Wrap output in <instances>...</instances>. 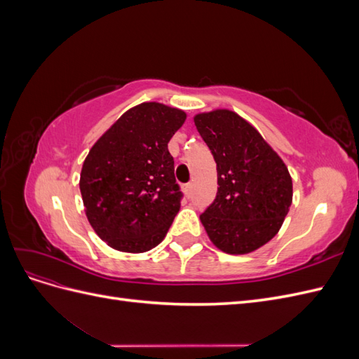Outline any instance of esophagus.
Here are the masks:
<instances>
[{
    "label": "esophagus",
    "mask_w": 359,
    "mask_h": 359,
    "mask_svg": "<svg viewBox=\"0 0 359 359\" xmlns=\"http://www.w3.org/2000/svg\"><path fill=\"white\" fill-rule=\"evenodd\" d=\"M184 191H186V194L190 198L193 194V184H190V182L186 184V186H184Z\"/></svg>",
    "instance_id": "esophagus-1"
}]
</instances>
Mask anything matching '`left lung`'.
I'll use <instances>...</instances> for the list:
<instances>
[{"label": "left lung", "mask_w": 359, "mask_h": 359, "mask_svg": "<svg viewBox=\"0 0 359 359\" xmlns=\"http://www.w3.org/2000/svg\"><path fill=\"white\" fill-rule=\"evenodd\" d=\"M217 163V196L201 215L212 244L247 255L277 235L292 203V178L276 151L229 109L194 116Z\"/></svg>", "instance_id": "left-lung-1"}]
</instances>
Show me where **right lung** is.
I'll return each instance as SVG.
<instances>
[{"mask_svg":"<svg viewBox=\"0 0 359 359\" xmlns=\"http://www.w3.org/2000/svg\"><path fill=\"white\" fill-rule=\"evenodd\" d=\"M186 112L140 103L116 119L86 156L81 194L95 233L118 252L158 245L180 211L182 193L168 144Z\"/></svg>","mask_w":359,"mask_h":359,"instance_id":"1","label":"right lung"}]
</instances>
